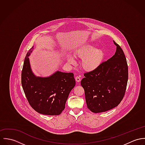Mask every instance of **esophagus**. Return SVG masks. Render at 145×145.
<instances>
[{"label":"esophagus","mask_w":145,"mask_h":145,"mask_svg":"<svg viewBox=\"0 0 145 145\" xmlns=\"http://www.w3.org/2000/svg\"><path fill=\"white\" fill-rule=\"evenodd\" d=\"M75 80L77 82H80V81H81V79H80V76H76L75 77Z\"/></svg>","instance_id":"esophagus-1"}]
</instances>
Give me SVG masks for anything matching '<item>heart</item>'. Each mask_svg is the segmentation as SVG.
<instances>
[{
	"instance_id": "heart-1",
	"label": "heart",
	"mask_w": 145,
	"mask_h": 145,
	"mask_svg": "<svg viewBox=\"0 0 145 145\" xmlns=\"http://www.w3.org/2000/svg\"><path fill=\"white\" fill-rule=\"evenodd\" d=\"M74 56L78 59H83L81 66L86 71L95 70L102 62L104 57V51L99 48H96L92 44H87L79 47L74 52ZM67 60L70 63H74V60L67 56Z\"/></svg>"
}]
</instances>
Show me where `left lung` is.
<instances>
[{
    "mask_svg": "<svg viewBox=\"0 0 145 145\" xmlns=\"http://www.w3.org/2000/svg\"><path fill=\"white\" fill-rule=\"evenodd\" d=\"M115 54L94 70L84 73L81 85L85 91L88 109L101 113L118 105L124 97L128 78V65L119 44Z\"/></svg>",
    "mask_w": 145,
    "mask_h": 145,
    "instance_id": "8db88e82",
    "label": "left lung"
}]
</instances>
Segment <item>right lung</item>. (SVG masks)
<instances>
[{
	"label": "right lung",
	"mask_w": 145,
	"mask_h": 145,
	"mask_svg": "<svg viewBox=\"0 0 145 145\" xmlns=\"http://www.w3.org/2000/svg\"><path fill=\"white\" fill-rule=\"evenodd\" d=\"M25 57L21 82L25 95L32 108L39 113L55 116L61 113L71 90L75 85L72 72L56 71L47 78L36 76L32 72L28 56Z\"/></svg>",
	"instance_id": "1"
}]
</instances>
